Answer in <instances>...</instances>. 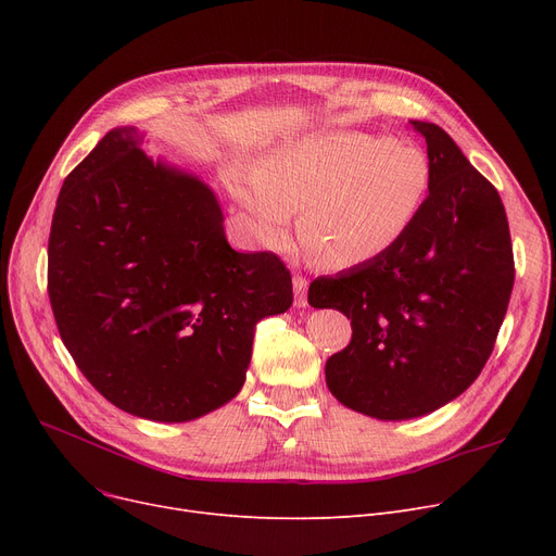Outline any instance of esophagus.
Listing matches in <instances>:
<instances>
[{
    "instance_id": "1",
    "label": "esophagus",
    "mask_w": 556,
    "mask_h": 556,
    "mask_svg": "<svg viewBox=\"0 0 556 556\" xmlns=\"http://www.w3.org/2000/svg\"><path fill=\"white\" fill-rule=\"evenodd\" d=\"M293 288H295V306H298V308H306V304H308V300H306L308 281L298 275V277L293 279Z\"/></svg>"
}]
</instances>
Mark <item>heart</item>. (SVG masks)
<instances>
[{"label":"heart","instance_id":"obj_1","mask_svg":"<svg viewBox=\"0 0 556 556\" xmlns=\"http://www.w3.org/2000/svg\"><path fill=\"white\" fill-rule=\"evenodd\" d=\"M261 241L279 248L300 214V239L329 268L349 270L390 252L417 220L430 162L415 143L331 130L275 146L233 178Z\"/></svg>","mask_w":556,"mask_h":556}]
</instances>
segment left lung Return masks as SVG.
<instances>
[{"instance_id": "obj_1", "label": "left lung", "mask_w": 556, "mask_h": 556, "mask_svg": "<svg viewBox=\"0 0 556 556\" xmlns=\"http://www.w3.org/2000/svg\"><path fill=\"white\" fill-rule=\"evenodd\" d=\"M410 124L430 162L417 220L383 256L308 288L313 308L352 319V342L325 367L331 394L381 421L430 415L476 381L514 288L498 191L440 126Z\"/></svg>"}]
</instances>
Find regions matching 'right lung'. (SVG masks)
Returning <instances> with one entry per match:
<instances>
[{
	"label": "right lung",
	"instance_id": "obj_1",
	"mask_svg": "<svg viewBox=\"0 0 556 556\" xmlns=\"http://www.w3.org/2000/svg\"><path fill=\"white\" fill-rule=\"evenodd\" d=\"M110 130L70 175L49 233V300L78 369L119 410L182 424L245 383L258 319L286 313L279 256L237 252L195 173Z\"/></svg>",
	"mask_w": 556,
	"mask_h": 556
}]
</instances>
